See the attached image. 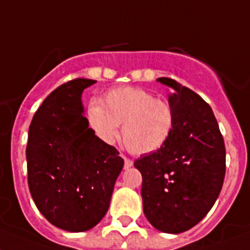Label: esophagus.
Returning <instances> with one entry per match:
<instances>
[{
  "label": "esophagus",
  "mask_w": 250,
  "mask_h": 250,
  "mask_svg": "<svg viewBox=\"0 0 250 250\" xmlns=\"http://www.w3.org/2000/svg\"><path fill=\"white\" fill-rule=\"evenodd\" d=\"M123 159H125V169H128V167H131L133 165V161L132 160H129V159H127L125 156H123Z\"/></svg>",
  "instance_id": "1"
}]
</instances>
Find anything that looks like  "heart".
Segmentation results:
<instances>
[{
    "label": "heart",
    "mask_w": 250,
    "mask_h": 250,
    "mask_svg": "<svg viewBox=\"0 0 250 250\" xmlns=\"http://www.w3.org/2000/svg\"><path fill=\"white\" fill-rule=\"evenodd\" d=\"M89 122L105 144H114L122 125V141L133 155H146L160 150L170 138L175 125L174 110L154 94L133 86L110 90L103 105L93 103Z\"/></svg>",
    "instance_id": "b5f03b06"
}]
</instances>
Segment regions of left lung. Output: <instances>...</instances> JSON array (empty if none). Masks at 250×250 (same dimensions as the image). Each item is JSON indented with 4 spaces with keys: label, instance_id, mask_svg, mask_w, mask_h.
<instances>
[{
    "label": "left lung",
    "instance_id": "left-lung-1",
    "mask_svg": "<svg viewBox=\"0 0 250 250\" xmlns=\"http://www.w3.org/2000/svg\"><path fill=\"white\" fill-rule=\"evenodd\" d=\"M157 81L171 90L175 125L160 150L135 161L142 174L144 212L157 230L187 231L207 215L221 192L226 170L224 137L212 109L175 80Z\"/></svg>",
    "mask_w": 250,
    "mask_h": 250
}]
</instances>
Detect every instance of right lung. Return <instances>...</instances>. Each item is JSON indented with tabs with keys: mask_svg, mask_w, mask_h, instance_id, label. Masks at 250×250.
I'll use <instances>...</instances> for the list:
<instances>
[{
	"mask_svg": "<svg viewBox=\"0 0 250 250\" xmlns=\"http://www.w3.org/2000/svg\"><path fill=\"white\" fill-rule=\"evenodd\" d=\"M95 80L75 79L45 98L29 127L31 197L42 215L67 231H86L105 216L125 161L95 136L81 94Z\"/></svg>",
	"mask_w": 250,
	"mask_h": 250,
	"instance_id": "add662e5",
	"label": "right lung"
}]
</instances>
